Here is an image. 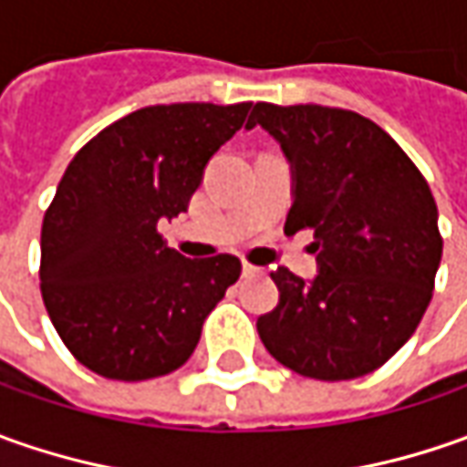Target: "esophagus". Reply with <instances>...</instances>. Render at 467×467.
I'll use <instances>...</instances> for the list:
<instances>
[{
  "mask_svg": "<svg viewBox=\"0 0 467 467\" xmlns=\"http://www.w3.org/2000/svg\"><path fill=\"white\" fill-rule=\"evenodd\" d=\"M242 275H244V278H252V275H260V267H254V265H249V262H244V265H242Z\"/></svg>",
  "mask_w": 467,
  "mask_h": 467,
  "instance_id": "1",
  "label": "esophagus"
}]
</instances>
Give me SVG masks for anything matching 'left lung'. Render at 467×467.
I'll return each instance as SVG.
<instances>
[{
    "label": "left lung",
    "mask_w": 467,
    "mask_h": 467,
    "mask_svg": "<svg viewBox=\"0 0 467 467\" xmlns=\"http://www.w3.org/2000/svg\"><path fill=\"white\" fill-rule=\"evenodd\" d=\"M294 169L285 234L312 228L317 278L270 273L278 306L257 319L283 367L322 382L356 379L416 332L441 260L437 202L403 148L371 119L330 106L257 103Z\"/></svg>",
    "instance_id": "8db88e82"
}]
</instances>
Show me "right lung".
Segmentation results:
<instances>
[{"label":"right lung","mask_w":467,"mask_h":467,"mask_svg":"<svg viewBox=\"0 0 467 467\" xmlns=\"http://www.w3.org/2000/svg\"><path fill=\"white\" fill-rule=\"evenodd\" d=\"M249 109V100L145 106L67 166L41 225V296L82 367L142 382L194 353L242 262L187 260L166 246L158 223L187 213L207 161L242 130Z\"/></svg>","instance_id":"add662e5"}]
</instances>
